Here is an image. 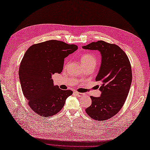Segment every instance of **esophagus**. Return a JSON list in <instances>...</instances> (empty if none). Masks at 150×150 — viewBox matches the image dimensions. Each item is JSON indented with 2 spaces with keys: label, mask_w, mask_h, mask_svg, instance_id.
Listing matches in <instances>:
<instances>
[{
  "label": "esophagus",
  "mask_w": 150,
  "mask_h": 150,
  "mask_svg": "<svg viewBox=\"0 0 150 150\" xmlns=\"http://www.w3.org/2000/svg\"><path fill=\"white\" fill-rule=\"evenodd\" d=\"M75 94L77 95V96H79V97H82V96H84V93H80V92H77V91H75Z\"/></svg>",
  "instance_id": "1"
}]
</instances>
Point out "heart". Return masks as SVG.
Wrapping results in <instances>:
<instances>
[{"label": "heart", "instance_id": "obj_1", "mask_svg": "<svg viewBox=\"0 0 150 150\" xmlns=\"http://www.w3.org/2000/svg\"><path fill=\"white\" fill-rule=\"evenodd\" d=\"M81 61L84 67L88 66H96L97 64V59L93 54L90 53H86L82 55L81 57ZM69 63L68 60H66L65 66Z\"/></svg>", "mask_w": 150, "mask_h": 150}]
</instances>
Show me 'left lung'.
<instances>
[{
    "label": "left lung",
    "instance_id": "obj_1",
    "mask_svg": "<svg viewBox=\"0 0 150 150\" xmlns=\"http://www.w3.org/2000/svg\"><path fill=\"white\" fill-rule=\"evenodd\" d=\"M82 47L99 51L102 55L95 79L101 84L102 93L99 97H90L92 103L86 112L94 120H108L121 110L128 97L132 81L131 64L125 52L115 44L98 40Z\"/></svg>",
    "mask_w": 150,
    "mask_h": 150
}]
</instances>
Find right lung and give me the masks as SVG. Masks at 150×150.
<instances>
[{
	"instance_id": "obj_1",
	"label": "right lung",
	"mask_w": 150,
	"mask_h": 150,
	"mask_svg": "<svg viewBox=\"0 0 150 150\" xmlns=\"http://www.w3.org/2000/svg\"><path fill=\"white\" fill-rule=\"evenodd\" d=\"M78 49L75 44L50 40L31 46L22 58L18 75L24 97L35 113L55 115L62 110L71 90L53 85L52 76L62 71L64 58Z\"/></svg>"
}]
</instances>
